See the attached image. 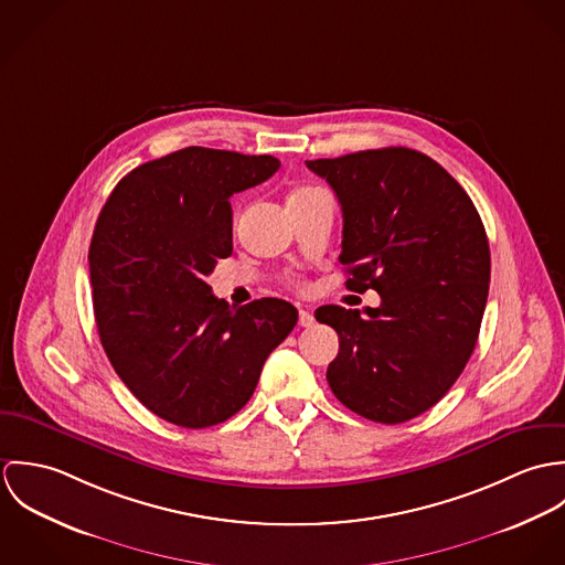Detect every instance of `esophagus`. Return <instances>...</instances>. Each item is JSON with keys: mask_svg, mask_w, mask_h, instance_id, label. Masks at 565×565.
I'll use <instances>...</instances> for the list:
<instances>
[{"mask_svg": "<svg viewBox=\"0 0 565 565\" xmlns=\"http://www.w3.org/2000/svg\"><path fill=\"white\" fill-rule=\"evenodd\" d=\"M300 326H305V328H311V326H316V318H313V313H311V311H307V309H300Z\"/></svg>", "mask_w": 565, "mask_h": 565, "instance_id": "1", "label": "esophagus"}]
</instances>
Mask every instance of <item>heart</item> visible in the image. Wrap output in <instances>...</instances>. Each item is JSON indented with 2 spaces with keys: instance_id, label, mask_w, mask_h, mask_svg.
Masks as SVG:
<instances>
[{
  "instance_id": "obj_1",
  "label": "heart",
  "mask_w": 565,
  "mask_h": 565,
  "mask_svg": "<svg viewBox=\"0 0 565 565\" xmlns=\"http://www.w3.org/2000/svg\"><path fill=\"white\" fill-rule=\"evenodd\" d=\"M307 191H313V189H298L294 195H300V193H307Z\"/></svg>"
}]
</instances>
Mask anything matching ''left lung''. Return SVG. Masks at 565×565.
I'll use <instances>...</instances> for the list:
<instances>
[{"mask_svg":"<svg viewBox=\"0 0 565 565\" xmlns=\"http://www.w3.org/2000/svg\"><path fill=\"white\" fill-rule=\"evenodd\" d=\"M343 213L339 260L350 291L379 309L320 307L339 334L326 379L350 411L401 424L439 403L470 361L489 291V243L463 186L408 148L307 161Z\"/></svg>","mask_w":565,"mask_h":565,"instance_id":"8db88e82","label":"left lung"}]
</instances>
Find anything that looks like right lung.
<instances>
[{"label": "right lung", "instance_id": "add662e5", "mask_svg": "<svg viewBox=\"0 0 565 565\" xmlns=\"http://www.w3.org/2000/svg\"><path fill=\"white\" fill-rule=\"evenodd\" d=\"M278 167L267 154L191 146L132 169L97 217L88 269L99 341L137 401L175 426L233 417L298 322L285 300L235 309L206 282L233 254L231 195Z\"/></svg>", "mask_w": 565, "mask_h": 565}]
</instances>
